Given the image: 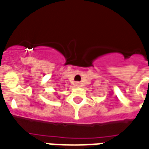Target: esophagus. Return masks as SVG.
I'll use <instances>...</instances> for the list:
<instances>
[{"label": "esophagus", "mask_w": 149, "mask_h": 149, "mask_svg": "<svg viewBox=\"0 0 149 149\" xmlns=\"http://www.w3.org/2000/svg\"><path fill=\"white\" fill-rule=\"evenodd\" d=\"M75 85L77 86V87H79V85H80V84H79V82H77L76 84H75Z\"/></svg>", "instance_id": "34e87169"}]
</instances>
